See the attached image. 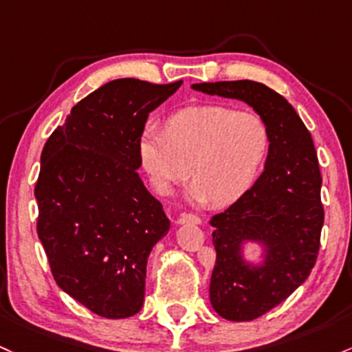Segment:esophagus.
Masks as SVG:
<instances>
[{"mask_svg":"<svg viewBox=\"0 0 352 352\" xmlns=\"http://www.w3.org/2000/svg\"><path fill=\"white\" fill-rule=\"evenodd\" d=\"M200 222H202V219L195 214H182L179 217V220H177V223H200Z\"/></svg>","mask_w":352,"mask_h":352,"instance_id":"34e87169","label":"esophagus"}]
</instances>
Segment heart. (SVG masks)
Listing matches in <instances>:
<instances>
[{"instance_id": "b5f03b06", "label": "heart", "mask_w": 352, "mask_h": 352, "mask_svg": "<svg viewBox=\"0 0 352 352\" xmlns=\"http://www.w3.org/2000/svg\"><path fill=\"white\" fill-rule=\"evenodd\" d=\"M269 145V129L257 113L199 105L173 113L165 130L146 125L138 158L160 195L182 182L188 168L192 200L227 207L250 190Z\"/></svg>"}]
</instances>
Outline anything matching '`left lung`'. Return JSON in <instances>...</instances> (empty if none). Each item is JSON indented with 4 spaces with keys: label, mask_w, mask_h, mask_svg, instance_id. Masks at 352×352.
Wrapping results in <instances>:
<instances>
[{
    "label": "left lung",
    "mask_w": 352,
    "mask_h": 352,
    "mask_svg": "<svg viewBox=\"0 0 352 352\" xmlns=\"http://www.w3.org/2000/svg\"><path fill=\"white\" fill-rule=\"evenodd\" d=\"M207 95L242 100L269 129L265 170L250 190L210 219L217 258L210 302L229 320H252L279 306L307 279L318 258L324 207L314 142L294 107L264 83H195ZM265 245L261 266L247 265L241 244Z\"/></svg>",
    "instance_id": "left-lung-1"
}]
</instances>
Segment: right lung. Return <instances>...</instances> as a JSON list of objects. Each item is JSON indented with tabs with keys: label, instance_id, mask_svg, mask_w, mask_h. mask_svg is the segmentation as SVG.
I'll return each instance as SVG.
<instances>
[{
	"label": "right lung",
	"instance_id": "add662e5",
	"mask_svg": "<svg viewBox=\"0 0 352 352\" xmlns=\"http://www.w3.org/2000/svg\"><path fill=\"white\" fill-rule=\"evenodd\" d=\"M180 85L108 82L72 108L41 152L38 237L56 284L102 318L140 311L150 250L170 229L138 177V140Z\"/></svg>",
	"mask_w": 352,
	"mask_h": 352
}]
</instances>
